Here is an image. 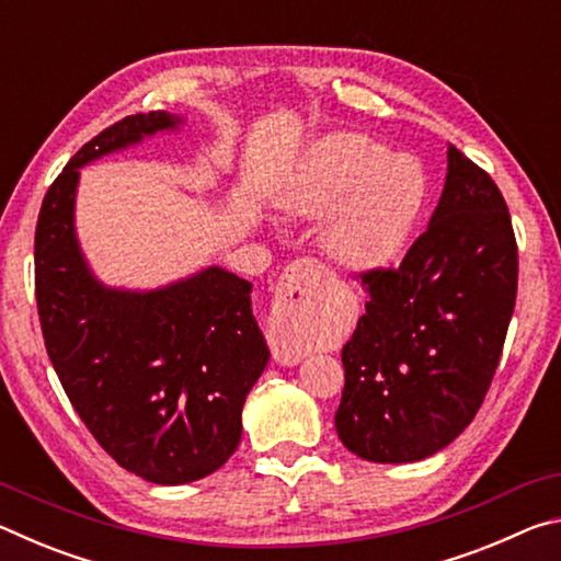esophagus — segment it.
Returning <instances> with one entry per match:
<instances>
[{
  "mask_svg": "<svg viewBox=\"0 0 561 561\" xmlns=\"http://www.w3.org/2000/svg\"><path fill=\"white\" fill-rule=\"evenodd\" d=\"M324 277V267L317 260L291 262L282 274L277 301H274V339L272 354L282 366L299 364L307 354V336L304 329L309 327L317 309V289Z\"/></svg>",
  "mask_w": 561,
  "mask_h": 561,
  "instance_id": "obj_1",
  "label": "esophagus"
}]
</instances>
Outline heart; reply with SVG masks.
<instances>
[{"instance_id": "b5f03b06", "label": "heart", "mask_w": 561, "mask_h": 561, "mask_svg": "<svg viewBox=\"0 0 561 561\" xmlns=\"http://www.w3.org/2000/svg\"><path fill=\"white\" fill-rule=\"evenodd\" d=\"M425 180L415 160L391 156L366 133H331L307 148L277 187L282 210L324 216L319 242L348 270L391 262L421 213Z\"/></svg>"}]
</instances>
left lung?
I'll return each mask as SVG.
<instances>
[{
	"instance_id": "left-lung-1",
	"label": "left lung",
	"mask_w": 561,
	"mask_h": 561,
	"mask_svg": "<svg viewBox=\"0 0 561 561\" xmlns=\"http://www.w3.org/2000/svg\"><path fill=\"white\" fill-rule=\"evenodd\" d=\"M366 314L341 351V443L371 462H415L472 423L500 364L517 297L507 203L448 148L438 207L398 267L360 272Z\"/></svg>"
}]
</instances>
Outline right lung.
<instances>
[{"mask_svg": "<svg viewBox=\"0 0 561 561\" xmlns=\"http://www.w3.org/2000/svg\"><path fill=\"white\" fill-rule=\"evenodd\" d=\"M178 123L165 111L136 113L91 138L46 190L34 237L54 371L101 448L156 485L222 468L240 445L244 398L270 360L247 279L207 267L163 289H111L79 250V168Z\"/></svg>", "mask_w": 561, "mask_h": 561, "instance_id": "right-lung-1", "label": "right lung"}]
</instances>
